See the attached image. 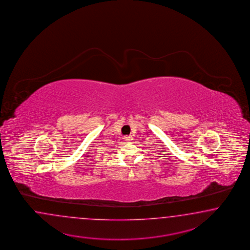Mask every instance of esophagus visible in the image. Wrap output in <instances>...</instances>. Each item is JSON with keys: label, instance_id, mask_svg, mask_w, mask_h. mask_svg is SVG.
Instances as JSON below:
<instances>
[{"label": "esophagus", "instance_id": "esophagus-1", "mask_svg": "<svg viewBox=\"0 0 250 250\" xmlns=\"http://www.w3.org/2000/svg\"><path fill=\"white\" fill-rule=\"evenodd\" d=\"M123 139H124L125 141H126V142H127V141H131V140H132V137H130V136H126V137H124Z\"/></svg>", "mask_w": 250, "mask_h": 250}]
</instances>
